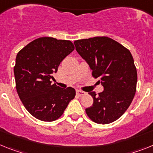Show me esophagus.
Wrapping results in <instances>:
<instances>
[{
    "instance_id": "1",
    "label": "esophagus",
    "mask_w": 153,
    "mask_h": 153,
    "mask_svg": "<svg viewBox=\"0 0 153 153\" xmlns=\"http://www.w3.org/2000/svg\"><path fill=\"white\" fill-rule=\"evenodd\" d=\"M76 94L78 96H83V95H85L86 93L83 91H81V90H76Z\"/></svg>"
}]
</instances>
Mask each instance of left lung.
Instances as JSON below:
<instances>
[{
    "mask_svg": "<svg viewBox=\"0 0 153 153\" xmlns=\"http://www.w3.org/2000/svg\"><path fill=\"white\" fill-rule=\"evenodd\" d=\"M75 49L92 70V76L104 91L93 98L85 108L90 119L98 124H109L128 109L135 96L137 71L128 49L108 37H94L75 41Z\"/></svg>",
    "mask_w": 153,
    "mask_h": 153,
    "instance_id": "1",
    "label": "left lung"
}]
</instances>
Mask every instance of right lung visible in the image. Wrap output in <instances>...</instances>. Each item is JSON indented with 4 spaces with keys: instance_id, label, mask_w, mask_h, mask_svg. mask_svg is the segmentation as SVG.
<instances>
[{
    "instance_id": "1",
    "label": "right lung",
    "mask_w": 153,
    "mask_h": 153,
    "mask_svg": "<svg viewBox=\"0 0 153 153\" xmlns=\"http://www.w3.org/2000/svg\"><path fill=\"white\" fill-rule=\"evenodd\" d=\"M74 49L70 41L43 37L30 42L17 54L16 89L25 108L34 118L44 122L56 120L75 98L73 88H61L51 82L53 73Z\"/></svg>"
}]
</instances>
